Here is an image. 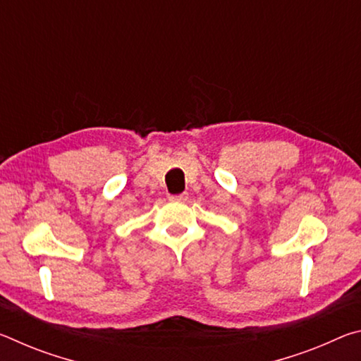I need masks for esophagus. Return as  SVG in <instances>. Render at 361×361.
Wrapping results in <instances>:
<instances>
[{
	"label": "esophagus",
	"mask_w": 361,
	"mask_h": 361,
	"mask_svg": "<svg viewBox=\"0 0 361 361\" xmlns=\"http://www.w3.org/2000/svg\"><path fill=\"white\" fill-rule=\"evenodd\" d=\"M188 199V192H183L178 195H170V200H178V202H185Z\"/></svg>",
	"instance_id": "1"
}]
</instances>
